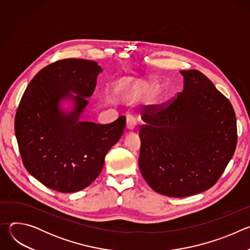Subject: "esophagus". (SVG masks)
Masks as SVG:
<instances>
[{
  "label": "esophagus",
  "mask_w": 250,
  "mask_h": 250,
  "mask_svg": "<svg viewBox=\"0 0 250 250\" xmlns=\"http://www.w3.org/2000/svg\"><path fill=\"white\" fill-rule=\"evenodd\" d=\"M136 126V120L133 116H127L126 117V128L128 130H132L134 129V127Z\"/></svg>",
  "instance_id": "obj_1"
}]
</instances>
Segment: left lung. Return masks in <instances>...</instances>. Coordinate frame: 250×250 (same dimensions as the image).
Returning a JSON list of instances; mask_svg holds the SVG:
<instances>
[{
  "label": "left lung",
  "mask_w": 250,
  "mask_h": 250,
  "mask_svg": "<svg viewBox=\"0 0 250 250\" xmlns=\"http://www.w3.org/2000/svg\"><path fill=\"white\" fill-rule=\"evenodd\" d=\"M184 90L141 115L139 169L155 192L193 196L215 185L237 142L230 102L198 70H182Z\"/></svg>",
  "instance_id": "left-lung-1"
}]
</instances>
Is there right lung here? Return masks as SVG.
Instances as JSON below:
<instances>
[{"label":"right lung","instance_id":"obj_1","mask_svg":"<svg viewBox=\"0 0 250 250\" xmlns=\"http://www.w3.org/2000/svg\"><path fill=\"white\" fill-rule=\"evenodd\" d=\"M101 71L95 61L62 59L42 69L21 97L15 118L21 160L30 175L52 190L73 193L88 187L124 133L125 116L108 125L79 121ZM66 96L76 103L70 114L58 106Z\"/></svg>","mask_w":250,"mask_h":250}]
</instances>
